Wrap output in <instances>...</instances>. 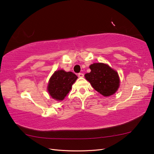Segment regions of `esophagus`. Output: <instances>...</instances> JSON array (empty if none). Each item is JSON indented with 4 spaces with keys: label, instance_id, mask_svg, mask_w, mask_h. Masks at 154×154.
<instances>
[{
    "label": "esophagus",
    "instance_id": "esophagus-1",
    "mask_svg": "<svg viewBox=\"0 0 154 154\" xmlns=\"http://www.w3.org/2000/svg\"><path fill=\"white\" fill-rule=\"evenodd\" d=\"M84 76V74L83 73V72H79V73H78V77H83Z\"/></svg>",
    "mask_w": 154,
    "mask_h": 154
}]
</instances>
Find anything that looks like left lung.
I'll return each instance as SVG.
<instances>
[{
	"mask_svg": "<svg viewBox=\"0 0 154 154\" xmlns=\"http://www.w3.org/2000/svg\"><path fill=\"white\" fill-rule=\"evenodd\" d=\"M91 72L85 75L95 90L104 96H110L119 87L118 73L108 65L103 63H94L89 66Z\"/></svg>",
	"mask_w": 154,
	"mask_h": 154,
	"instance_id": "obj_1",
	"label": "left lung"
}]
</instances>
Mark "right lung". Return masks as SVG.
Here are the masks:
<instances>
[{
	"instance_id": "obj_1",
	"label": "right lung",
	"mask_w": 154,
	"mask_h": 154,
	"mask_svg": "<svg viewBox=\"0 0 154 154\" xmlns=\"http://www.w3.org/2000/svg\"><path fill=\"white\" fill-rule=\"evenodd\" d=\"M77 76L72 72L58 70L54 72L50 79L48 91L52 98L63 100L71 90L72 85L77 80Z\"/></svg>"
}]
</instances>
